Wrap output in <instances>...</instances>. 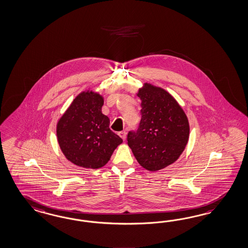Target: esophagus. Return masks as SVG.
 I'll list each match as a JSON object with an SVG mask.
<instances>
[{"mask_svg":"<svg viewBox=\"0 0 248 248\" xmlns=\"http://www.w3.org/2000/svg\"><path fill=\"white\" fill-rule=\"evenodd\" d=\"M119 136L121 137V139H122L123 140H126V136H127V132H126L125 130L121 131V132H119Z\"/></svg>","mask_w":248,"mask_h":248,"instance_id":"esophagus-1","label":"esophagus"}]
</instances>
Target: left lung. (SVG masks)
Listing matches in <instances>:
<instances>
[{
  "label": "left lung",
  "instance_id": "obj_1",
  "mask_svg": "<svg viewBox=\"0 0 248 248\" xmlns=\"http://www.w3.org/2000/svg\"><path fill=\"white\" fill-rule=\"evenodd\" d=\"M141 120L127 134V145L146 170H162L175 162L188 141L189 124L182 108L170 93L145 83L139 91Z\"/></svg>",
  "mask_w": 248,
  "mask_h": 248
}]
</instances>
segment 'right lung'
Instances as JSON below:
<instances>
[{
    "label": "right lung",
    "instance_id": "obj_1",
    "mask_svg": "<svg viewBox=\"0 0 248 248\" xmlns=\"http://www.w3.org/2000/svg\"><path fill=\"white\" fill-rule=\"evenodd\" d=\"M103 102L98 93L81 92L57 124L60 148L66 158L78 167L97 170L105 166L123 141L101 112Z\"/></svg>",
    "mask_w": 248,
    "mask_h": 248
}]
</instances>
